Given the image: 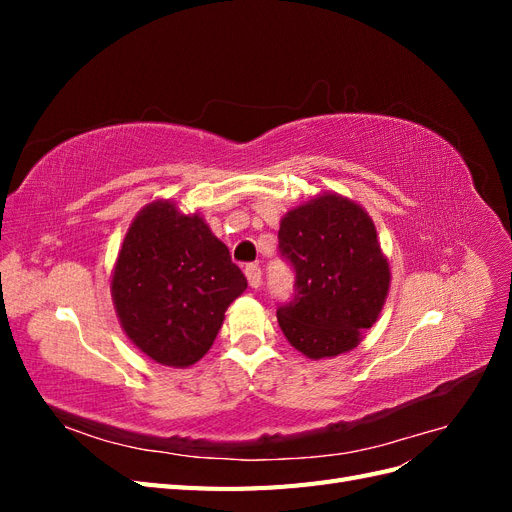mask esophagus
Wrapping results in <instances>:
<instances>
[{"label":"esophagus","instance_id":"esophagus-1","mask_svg":"<svg viewBox=\"0 0 512 512\" xmlns=\"http://www.w3.org/2000/svg\"><path fill=\"white\" fill-rule=\"evenodd\" d=\"M245 277H247V282H250L252 288H258L262 284V271H260L258 265H247L245 267Z\"/></svg>","mask_w":512,"mask_h":512}]
</instances>
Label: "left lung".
Listing matches in <instances>:
<instances>
[{"instance_id":"1","label":"left lung","mask_w":512,"mask_h":512,"mask_svg":"<svg viewBox=\"0 0 512 512\" xmlns=\"http://www.w3.org/2000/svg\"><path fill=\"white\" fill-rule=\"evenodd\" d=\"M277 239L294 269V299L277 309L290 346L314 361L359 346L391 286L389 260L369 213L327 192L290 209Z\"/></svg>"}]
</instances>
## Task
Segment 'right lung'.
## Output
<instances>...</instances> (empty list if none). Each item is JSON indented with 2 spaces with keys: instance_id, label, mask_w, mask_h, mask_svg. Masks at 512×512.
I'll use <instances>...</instances> for the list:
<instances>
[{
  "instance_id": "obj_1",
  "label": "right lung",
  "mask_w": 512,
  "mask_h": 512,
  "mask_svg": "<svg viewBox=\"0 0 512 512\" xmlns=\"http://www.w3.org/2000/svg\"><path fill=\"white\" fill-rule=\"evenodd\" d=\"M245 288L228 247L198 213H181L173 200H153L138 211L111 275L123 333L168 367L203 359L228 305Z\"/></svg>"
}]
</instances>
